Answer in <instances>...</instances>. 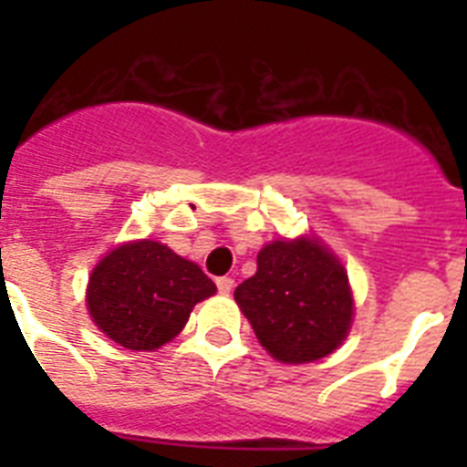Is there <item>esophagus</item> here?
Listing matches in <instances>:
<instances>
[{
    "mask_svg": "<svg viewBox=\"0 0 467 467\" xmlns=\"http://www.w3.org/2000/svg\"><path fill=\"white\" fill-rule=\"evenodd\" d=\"M215 284H218V291L223 293V296H227V293H230V291H233V288H234V278L220 276L218 281H215Z\"/></svg>",
    "mask_w": 467,
    "mask_h": 467,
    "instance_id": "34e87169",
    "label": "esophagus"
}]
</instances>
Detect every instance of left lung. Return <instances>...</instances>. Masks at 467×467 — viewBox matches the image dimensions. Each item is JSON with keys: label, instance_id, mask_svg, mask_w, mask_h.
Returning a JSON list of instances; mask_svg holds the SVG:
<instances>
[{"label": "left lung", "instance_id": "obj_1", "mask_svg": "<svg viewBox=\"0 0 467 467\" xmlns=\"http://www.w3.org/2000/svg\"><path fill=\"white\" fill-rule=\"evenodd\" d=\"M256 339L284 363L325 358L347 339L354 298L341 262L315 237L276 240L256 254V274L234 288Z\"/></svg>", "mask_w": 467, "mask_h": 467}]
</instances>
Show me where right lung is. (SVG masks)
I'll list each match as a JSON object with an SVG mask.
<instances>
[{"instance_id": "1", "label": "right lung", "mask_w": 467, "mask_h": 467, "mask_svg": "<svg viewBox=\"0 0 467 467\" xmlns=\"http://www.w3.org/2000/svg\"><path fill=\"white\" fill-rule=\"evenodd\" d=\"M215 284L201 266L155 240L126 242L94 266L87 307L94 325L116 344L155 351L189 322L196 303L211 298Z\"/></svg>"}]
</instances>
